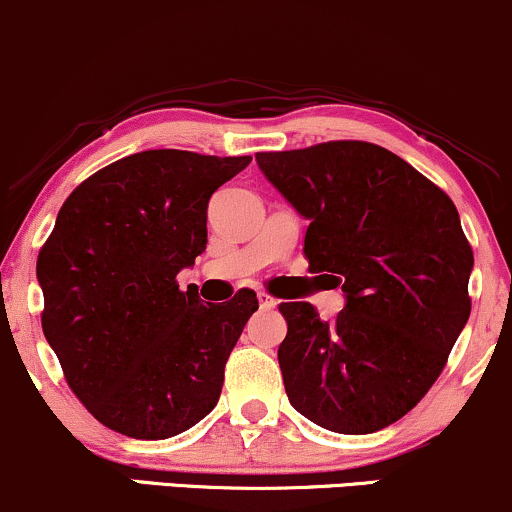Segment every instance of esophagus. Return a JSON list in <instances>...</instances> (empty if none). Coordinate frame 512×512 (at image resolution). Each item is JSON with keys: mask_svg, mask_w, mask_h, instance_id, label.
I'll use <instances>...</instances> for the list:
<instances>
[{"mask_svg": "<svg viewBox=\"0 0 512 512\" xmlns=\"http://www.w3.org/2000/svg\"><path fill=\"white\" fill-rule=\"evenodd\" d=\"M258 304H261V308H275L277 306V299H273L268 292H258Z\"/></svg>", "mask_w": 512, "mask_h": 512, "instance_id": "obj_1", "label": "esophagus"}]
</instances>
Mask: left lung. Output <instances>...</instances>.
Wrapping results in <instances>:
<instances>
[{
    "mask_svg": "<svg viewBox=\"0 0 512 512\" xmlns=\"http://www.w3.org/2000/svg\"><path fill=\"white\" fill-rule=\"evenodd\" d=\"M258 168L308 220L311 273L342 285L320 320L280 304L277 349L289 403L315 425L370 434L418 406L470 318L472 249L453 201L401 156L370 142L261 151Z\"/></svg>",
    "mask_w": 512,
    "mask_h": 512,
    "instance_id": "8db88e82",
    "label": "left lung"
}]
</instances>
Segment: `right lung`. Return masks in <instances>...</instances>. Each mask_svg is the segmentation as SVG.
Wrapping results in <instances>:
<instances>
[{
  "mask_svg": "<svg viewBox=\"0 0 512 512\" xmlns=\"http://www.w3.org/2000/svg\"><path fill=\"white\" fill-rule=\"evenodd\" d=\"M251 156L149 149L87 178L37 256L42 332L68 387L113 432L168 439L211 413L254 289L225 304L180 292L206 249V208Z\"/></svg>",
  "mask_w": 512,
  "mask_h": 512,
  "instance_id": "1",
  "label": "right lung"
}]
</instances>
